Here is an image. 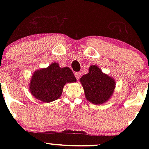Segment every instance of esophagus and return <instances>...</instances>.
<instances>
[{
  "label": "esophagus",
  "instance_id": "obj_1",
  "mask_svg": "<svg viewBox=\"0 0 149 149\" xmlns=\"http://www.w3.org/2000/svg\"><path fill=\"white\" fill-rule=\"evenodd\" d=\"M75 76H76V78L77 79H79L80 78V72H76L75 73Z\"/></svg>",
  "mask_w": 149,
  "mask_h": 149
}]
</instances>
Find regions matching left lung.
<instances>
[{
  "mask_svg": "<svg viewBox=\"0 0 149 149\" xmlns=\"http://www.w3.org/2000/svg\"><path fill=\"white\" fill-rule=\"evenodd\" d=\"M87 100L92 104H102L107 102L113 93L116 82L112 77L101 71L95 65L90 66L89 73L80 78Z\"/></svg>",
  "mask_w": 149,
  "mask_h": 149,
  "instance_id": "1",
  "label": "left lung"
}]
</instances>
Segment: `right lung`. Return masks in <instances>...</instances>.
<instances>
[{
    "label": "right lung",
    "instance_id": "1",
    "mask_svg": "<svg viewBox=\"0 0 149 149\" xmlns=\"http://www.w3.org/2000/svg\"><path fill=\"white\" fill-rule=\"evenodd\" d=\"M76 81V78L69 67L61 68L58 63L54 62L33 73L29 90L37 100L49 103L61 97L66 83Z\"/></svg>",
    "mask_w": 149,
    "mask_h": 149
}]
</instances>
